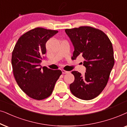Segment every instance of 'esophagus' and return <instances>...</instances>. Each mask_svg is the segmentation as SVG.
<instances>
[{
	"label": "esophagus",
	"instance_id": "1",
	"mask_svg": "<svg viewBox=\"0 0 127 127\" xmlns=\"http://www.w3.org/2000/svg\"><path fill=\"white\" fill-rule=\"evenodd\" d=\"M62 71L63 74H67V73H69V72H70V71H65L64 70H62Z\"/></svg>",
	"mask_w": 127,
	"mask_h": 127
}]
</instances>
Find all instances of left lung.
<instances>
[{
    "mask_svg": "<svg viewBox=\"0 0 127 127\" xmlns=\"http://www.w3.org/2000/svg\"><path fill=\"white\" fill-rule=\"evenodd\" d=\"M65 32L74 48L72 58L82 56L86 68L84 75L75 71L71 72L75 79L70 89L79 99L91 100L104 89L114 66L112 43L103 32L91 27L66 29Z\"/></svg>",
    "mask_w": 127,
    "mask_h": 127,
    "instance_id": "obj_1",
    "label": "left lung"
}]
</instances>
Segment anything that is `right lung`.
Wrapping results in <instances>:
<instances>
[{"label": "right lung", "mask_w": 127, "mask_h": 127, "mask_svg": "<svg viewBox=\"0 0 127 127\" xmlns=\"http://www.w3.org/2000/svg\"><path fill=\"white\" fill-rule=\"evenodd\" d=\"M58 32L36 28L23 34L15 45L11 57L13 74L20 88L28 96L42 100L52 94L61 70L42 67L46 43Z\"/></svg>", "instance_id": "obj_1"}]
</instances>
